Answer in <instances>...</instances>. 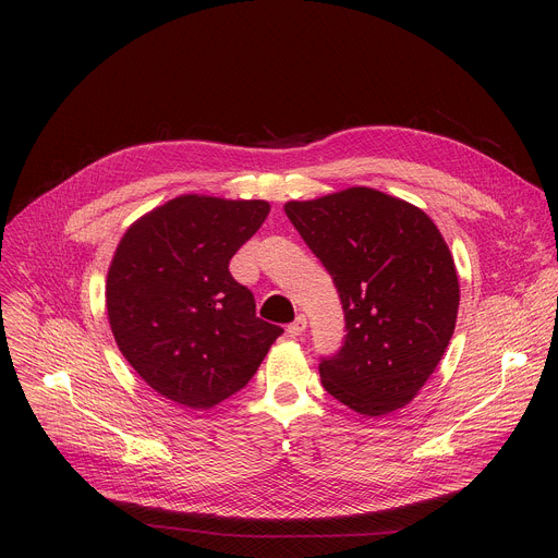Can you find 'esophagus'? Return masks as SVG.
I'll use <instances>...</instances> for the list:
<instances>
[{
  "mask_svg": "<svg viewBox=\"0 0 558 558\" xmlns=\"http://www.w3.org/2000/svg\"><path fill=\"white\" fill-rule=\"evenodd\" d=\"M304 329H306V315H302V313L287 327V331H289L293 338H295V336H302Z\"/></svg>",
  "mask_w": 558,
  "mask_h": 558,
  "instance_id": "34e87169",
  "label": "esophagus"
}]
</instances>
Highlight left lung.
<instances>
[{
  "mask_svg": "<svg viewBox=\"0 0 558 558\" xmlns=\"http://www.w3.org/2000/svg\"><path fill=\"white\" fill-rule=\"evenodd\" d=\"M284 214L340 293L347 336L323 357L327 392L360 415L404 409L452 338L459 280L435 222L371 187L291 201Z\"/></svg>",
  "mask_w": 558,
  "mask_h": 558,
  "instance_id": "1",
  "label": "left lung"
}]
</instances>
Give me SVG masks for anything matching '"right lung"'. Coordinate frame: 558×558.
Masks as SVG:
<instances>
[{"label":"right lung","mask_w":558,"mask_h":558,"mask_svg":"<svg viewBox=\"0 0 558 558\" xmlns=\"http://www.w3.org/2000/svg\"><path fill=\"white\" fill-rule=\"evenodd\" d=\"M265 201L185 194L138 218L114 252L106 306L119 351L168 400L205 411L247 386L282 327L229 274Z\"/></svg>","instance_id":"1"}]
</instances>
